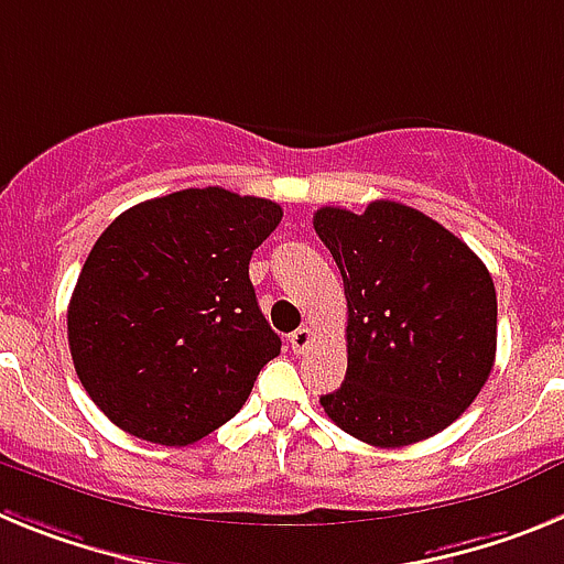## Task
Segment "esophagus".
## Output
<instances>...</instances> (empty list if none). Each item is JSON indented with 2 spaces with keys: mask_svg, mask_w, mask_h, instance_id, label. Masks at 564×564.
Segmentation results:
<instances>
[{
  "mask_svg": "<svg viewBox=\"0 0 564 564\" xmlns=\"http://www.w3.org/2000/svg\"><path fill=\"white\" fill-rule=\"evenodd\" d=\"M288 341H291L293 352H305L313 344V333L307 330V327H299V330H293L291 336H288Z\"/></svg>",
  "mask_w": 564,
  "mask_h": 564,
  "instance_id": "obj_1",
  "label": "esophagus"
}]
</instances>
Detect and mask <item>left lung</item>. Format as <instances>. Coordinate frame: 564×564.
<instances>
[{
  "mask_svg": "<svg viewBox=\"0 0 564 564\" xmlns=\"http://www.w3.org/2000/svg\"><path fill=\"white\" fill-rule=\"evenodd\" d=\"M347 296V376L322 395L358 441L398 449L468 410L497 352V293L471 248L423 212L376 200L313 217Z\"/></svg>",
  "mask_w": 564,
  "mask_h": 564,
  "instance_id": "1",
  "label": "left lung"
}]
</instances>
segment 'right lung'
Listing matches in <instances>:
<instances>
[{
	"label": "right lung",
	"instance_id": "right-lung-1",
	"mask_svg": "<svg viewBox=\"0 0 564 564\" xmlns=\"http://www.w3.org/2000/svg\"><path fill=\"white\" fill-rule=\"evenodd\" d=\"M279 220L276 203L208 186L109 223L78 273L67 341L84 390L115 426L188 446L242 410L282 347L248 279Z\"/></svg>",
	"mask_w": 564,
	"mask_h": 564
}]
</instances>
